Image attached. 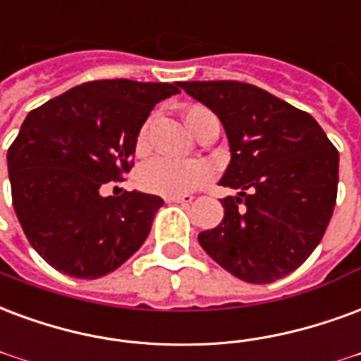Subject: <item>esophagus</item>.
Listing matches in <instances>:
<instances>
[{
  "label": "esophagus",
  "mask_w": 361,
  "mask_h": 361,
  "mask_svg": "<svg viewBox=\"0 0 361 361\" xmlns=\"http://www.w3.org/2000/svg\"><path fill=\"white\" fill-rule=\"evenodd\" d=\"M164 201L178 202V204H189V202H193V195H172V197H164Z\"/></svg>",
  "instance_id": "34e87169"
}]
</instances>
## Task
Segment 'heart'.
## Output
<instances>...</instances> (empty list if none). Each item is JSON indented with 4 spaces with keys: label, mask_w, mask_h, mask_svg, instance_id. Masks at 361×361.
<instances>
[{
    "label": "heart",
    "mask_w": 361,
    "mask_h": 361,
    "mask_svg": "<svg viewBox=\"0 0 361 361\" xmlns=\"http://www.w3.org/2000/svg\"><path fill=\"white\" fill-rule=\"evenodd\" d=\"M201 109H191L188 113L189 128L195 132L197 128V113ZM149 126L151 120H147L143 128L137 133V151H145L147 137H149ZM212 178V166L202 162V160H178L164 159V157H154L147 160L145 164L137 170V185L143 191L162 197H172V195L191 193L195 189L202 188Z\"/></svg>",
    "instance_id": "b5f03b06"
}]
</instances>
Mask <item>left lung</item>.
Listing matches in <instances>:
<instances>
[{
  "instance_id": "1",
  "label": "left lung",
  "mask_w": 361,
  "mask_h": 361,
  "mask_svg": "<svg viewBox=\"0 0 361 361\" xmlns=\"http://www.w3.org/2000/svg\"><path fill=\"white\" fill-rule=\"evenodd\" d=\"M228 133L224 220L199 233L207 255L247 283H274L306 262L337 202L338 151L308 113L252 84L181 82Z\"/></svg>"
}]
</instances>
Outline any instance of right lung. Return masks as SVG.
Segmentation results:
<instances>
[{"label":"right lung","mask_w":361,"mask_h":361,"mask_svg":"<svg viewBox=\"0 0 361 361\" xmlns=\"http://www.w3.org/2000/svg\"><path fill=\"white\" fill-rule=\"evenodd\" d=\"M181 82L95 80L30 111L7 151L11 195L30 245L76 279L111 274L145 243L157 195L103 197L133 166L143 122Z\"/></svg>","instance_id":"1"}]
</instances>
